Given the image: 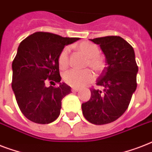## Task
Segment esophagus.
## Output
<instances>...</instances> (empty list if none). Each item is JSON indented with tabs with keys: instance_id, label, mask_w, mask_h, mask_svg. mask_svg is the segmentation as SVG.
<instances>
[{
	"instance_id": "34e87169",
	"label": "esophagus",
	"mask_w": 152,
	"mask_h": 152,
	"mask_svg": "<svg viewBox=\"0 0 152 152\" xmlns=\"http://www.w3.org/2000/svg\"><path fill=\"white\" fill-rule=\"evenodd\" d=\"M80 91V88H72V92H77Z\"/></svg>"
}]
</instances>
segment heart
<instances>
[{"mask_svg": "<svg viewBox=\"0 0 152 152\" xmlns=\"http://www.w3.org/2000/svg\"><path fill=\"white\" fill-rule=\"evenodd\" d=\"M78 50L87 57H88V64L93 69L100 71L103 69L104 61L99 56V49L95 44L90 42H83L78 45ZM69 47H64L60 53L58 57V64L61 69H65L69 66ZM63 80L67 84L80 88L86 85L94 80V74L90 69L76 70L71 69L65 72L63 75Z\"/></svg>", "mask_w": 152, "mask_h": 152, "instance_id": "b5f03b06", "label": "heart"}]
</instances>
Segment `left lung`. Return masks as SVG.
<instances>
[{
	"instance_id": "8db88e82",
	"label": "left lung",
	"mask_w": 152,
	"mask_h": 152,
	"mask_svg": "<svg viewBox=\"0 0 152 152\" xmlns=\"http://www.w3.org/2000/svg\"><path fill=\"white\" fill-rule=\"evenodd\" d=\"M100 46L106 67L97 80L103 91L91 89L89 101L82 104L84 118L95 125H105L119 118L129 105L137 89L138 72L134 50L119 36L90 39Z\"/></svg>"
}]
</instances>
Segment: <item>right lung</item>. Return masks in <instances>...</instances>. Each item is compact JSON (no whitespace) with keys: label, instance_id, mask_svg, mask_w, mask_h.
<instances>
[{"label":"right lung","instance_id":"obj_1","mask_svg":"<svg viewBox=\"0 0 152 152\" xmlns=\"http://www.w3.org/2000/svg\"><path fill=\"white\" fill-rule=\"evenodd\" d=\"M77 40L79 38L35 32L20 42L12 65V88L20 110L28 120L49 124L59 117L62 99L71 93V88L61 83L58 57L64 46ZM47 78L59 86L46 87Z\"/></svg>","mask_w":152,"mask_h":152}]
</instances>
